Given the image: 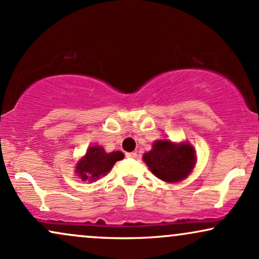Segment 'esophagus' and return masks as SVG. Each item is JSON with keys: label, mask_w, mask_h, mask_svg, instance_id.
<instances>
[{"label": "esophagus", "mask_w": 259, "mask_h": 259, "mask_svg": "<svg viewBox=\"0 0 259 259\" xmlns=\"http://www.w3.org/2000/svg\"><path fill=\"white\" fill-rule=\"evenodd\" d=\"M126 156L130 157V159H136V157H137V153H135V151H133V153L126 154Z\"/></svg>", "instance_id": "esophagus-1"}]
</instances>
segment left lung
I'll use <instances>...</instances> for the list:
<instances>
[{"instance_id": "1", "label": "left lung", "mask_w": 259, "mask_h": 259, "mask_svg": "<svg viewBox=\"0 0 259 259\" xmlns=\"http://www.w3.org/2000/svg\"><path fill=\"white\" fill-rule=\"evenodd\" d=\"M143 160L161 181L176 183L183 181L193 171L196 153L188 142L176 144L163 139L155 142L153 149L143 155Z\"/></svg>"}]
</instances>
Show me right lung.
<instances>
[{
    "label": "right lung",
    "instance_id": "right-lung-1",
    "mask_svg": "<svg viewBox=\"0 0 259 259\" xmlns=\"http://www.w3.org/2000/svg\"><path fill=\"white\" fill-rule=\"evenodd\" d=\"M123 153L121 151H112V153H105L104 148L99 145H94L87 149L86 155L78 161L76 165V173L82 181L90 182L94 179L100 178V176H105L115 162L123 159Z\"/></svg>",
    "mask_w": 259,
    "mask_h": 259
}]
</instances>
